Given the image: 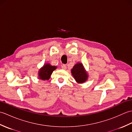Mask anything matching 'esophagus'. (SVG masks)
Instances as JSON below:
<instances>
[{
    "label": "esophagus",
    "mask_w": 132,
    "mask_h": 132,
    "mask_svg": "<svg viewBox=\"0 0 132 132\" xmlns=\"http://www.w3.org/2000/svg\"><path fill=\"white\" fill-rule=\"evenodd\" d=\"M62 69L63 70H66L67 66H66V64H63V65L62 66Z\"/></svg>",
    "instance_id": "obj_1"
}]
</instances>
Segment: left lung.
I'll return each mask as SVG.
<instances>
[{
    "label": "left lung",
    "mask_w": 132,
    "mask_h": 132,
    "mask_svg": "<svg viewBox=\"0 0 132 132\" xmlns=\"http://www.w3.org/2000/svg\"><path fill=\"white\" fill-rule=\"evenodd\" d=\"M71 74L78 83L85 82L88 79L87 72L85 70L82 63H77L71 69Z\"/></svg>",
    "instance_id": "left-lung-1"
}]
</instances>
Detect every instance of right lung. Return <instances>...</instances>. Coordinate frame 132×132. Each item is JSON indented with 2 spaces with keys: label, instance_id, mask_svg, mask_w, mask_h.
<instances>
[{
  "label": "right lung",
  "instance_id": "right-lung-1",
  "mask_svg": "<svg viewBox=\"0 0 132 132\" xmlns=\"http://www.w3.org/2000/svg\"><path fill=\"white\" fill-rule=\"evenodd\" d=\"M57 69V66H52L49 63H46L38 71V78L42 80H48L53 71Z\"/></svg>",
  "mask_w": 132,
  "mask_h": 132
}]
</instances>
